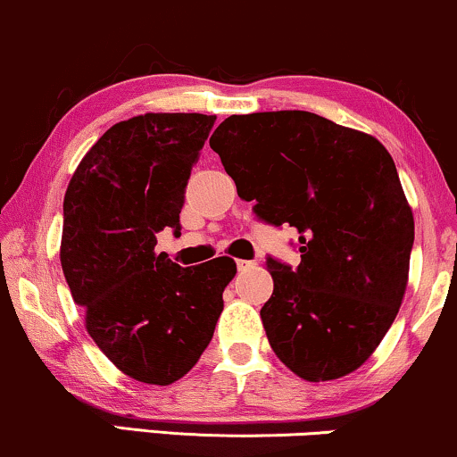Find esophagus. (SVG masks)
I'll use <instances>...</instances> for the list:
<instances>
[{
  "instance_id": "1",
  "label": "esophagus",
  "mask_w": 457,
  "mask_h": 457,
  "mask_svg": "<svg viewBox=\"0 0 457 457\" xmlns=\"http://www.w3.org/2000/svg\"><path fill=\"white\" fill-rule=\"evenodd\" d=\"M255 266V262L253 260H236V268H238V270H246V268H253Z\"/></svg>"
}]
</instances>
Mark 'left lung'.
I'll return each mask as SVG.
<instances>
[{
	"label": "left lung",
	"mask_w": 457,
	"mask_h": 457,
	"mask_svg": "<svg viewBox=\"0 0 457 457\" xmlns=\"http://www.w3.org/2000/svg\"><path fill=\"white\" fill-rule=\"evenodd\" d=\"M211 148L262 221L298 232V266L266 260L272 351L306 381L353 372L398 315L415 240L387 148L306 110L232 114Z\"/></svg>",
	"instance_id": "8db88e82"
}]
</instances>
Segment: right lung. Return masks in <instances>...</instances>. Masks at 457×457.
I'll list each match as a JSON object with an SVG mask.
<instances>
[{"mask_svg": "<svg viewBox=\"0 0 457 457\" xmlns=\"http://www.w3.org/2000/svg\"><path fill=\"white\" fill-rule=\"evenodd\" d=\"M214 114L148 112L102 136L63 200L62 268L91 338L119 370L151 386L185 377L211 343L229 257L183 268L155 253L180 234L187 180Z\"/></svg>", "mask_w": 457, "mask_h": 457, "instance_id": "right-lung-1", "label": "right lung"}]
</instances>
